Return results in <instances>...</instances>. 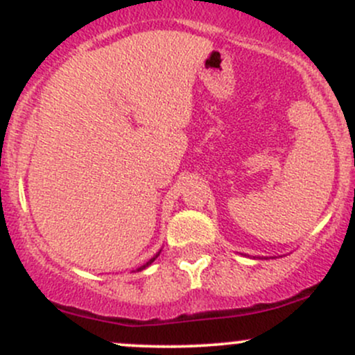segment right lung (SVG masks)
I'll return each mask as SVG.
<instances>
[{
    "mask_svg": "<svg viewBox=\"0 0 355 355\" xmlns=\"http://www.w3.org/2000/svg\"><path fill=\"white\" fill-rule=\"evenodd\" d=\"M158 255H160V252H158V254H157V255H155V257H153V259H150V260H148V262H146V263H145V266L138 267V268H137V270H138V272H140V270H144V268H146V267H148V266H150V263H152V262H153V260H155V259H157V257H158Z\"/></svg>",
    "mask_w": 355,
    "mask_h": 355,
    "instance_id": "add662e5",
    "label": "right lung"
}]
</instances>
